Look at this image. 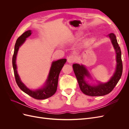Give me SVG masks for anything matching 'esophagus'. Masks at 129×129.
Segmentation results:
<instances>
[{
	"label": "esophagus",
	"instance_id": "esophagus-1",
	"mask_svg": "<svg viewBox=\"0 0 129 129\" xmlns=\"http://www.w3.org/2000/svg\"><path fill=\"white\" fill-rule=\"evenodd\" d=\"M75 60H76V57L75 56H74L73 55H70L67 58V61L69 62V63H74V62L75 61Z\"/></svg>",
	"mask_w": 129,
	"mask_h": 129
}]
</instances>
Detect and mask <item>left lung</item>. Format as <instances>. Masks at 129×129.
Instances as JSON below:
<instances>
[{
    "label": "left lung",
    "instance_id": "8db88e82",
    "mask_svg": "<svg viewBox=\"0 0 129 129\" xmlns=\"http://www.w3.org/2000/svg\"><path fill=\"white\" fill-rule=\"evenodd\" d=\"M108 36L116 52L117 67L115 73L111 79L106 83H99L97 85H91L85 80V77H89L90 74L87 69L83 65L74 64L73 68L78 83L81 91L85 95L91 96H101L107 95L112 91L118 82L123 72V63L121 57V50L118 45L116 36L114 33H110Z\"/></svg>",
    "mask_w": 129,
    "mask_h": 129
}]
</instances>
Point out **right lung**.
I'll return each instance as SVG.
<instances>
[{
  "label": "right lung",
  "mask_w": 129,
  "mask_h": 129,
  "mask_svg": "<svg viewBox=\"0 0 129 129\" xmlns=\"http://www.w3.org/2000/svg\"><path fill=\"white\" fill-rule=\"evenodd\" d=\"M31 34L32 33H31L30 30L26 31L18 38L16 42H15L14 51L12 57L14 74L17 84L21 90L35 99L44 100L51 97L55 93L57 87L58 76H59L62 68H63L64 64L67 61V60L66 58H63V59H60L53 62L48 79L46 81L45 86L42 88L37 90L36 91L30 90V89L27 88L20 81V77L17 73L15 60H16V56L19 47L25 42L26 39L30 36Z\"/></svg>",
  "instance_id": "1"
}]
</instances>
